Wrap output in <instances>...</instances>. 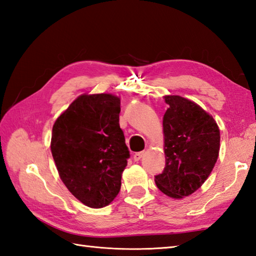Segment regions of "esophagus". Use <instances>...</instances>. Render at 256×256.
Segmentation results:
<instances>
[{
	"instance_id": "1",
	"label": "esophagus",
	"mask_w": 256,
	"mask_h": 256,
	"mask_svg": "<svg viewBox=\"0 0 256 256\" xmlns=\"http://www.w3.org/2000/svg\"><path fill=\"white\" fill-rule=\"evenodd\" d=\"M143 156H144V152H138V153L134 154V160L138 162Z\"/></svg>"
}]
</instances>
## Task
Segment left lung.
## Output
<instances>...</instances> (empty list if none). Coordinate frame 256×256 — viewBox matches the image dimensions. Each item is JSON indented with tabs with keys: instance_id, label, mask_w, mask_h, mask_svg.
I'll use <instances>...</instances> for the list:
<instances>
[{
	"instance_id": "1",
	"label": "left lung",
	"mask_w": 256,
	"mask_h": 256,
	"mask_svg": "<svg viewBox=\"0 0 256 256\" xmlns=\"http://www.w3.org/2000/svg\"><path fill=\"white\" fill-rule=\"evenodd\" d=\"M162 118L164 172L155 176L156 186L174 199L188 197L209 177L220 150V130L214 118L194 101L165 96Z\"/></svg>"
}]
</instances>
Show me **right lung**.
<instances>
[{
    "mask_svg": "<svg viewBox=\"0 0 256 256\" xmlns=\"http://www.w3.org/2000/svg\"><path fill=\"white\" fill-rule=\"evenodd\" d=\"M120 98L81 94L57 118L50 150L59 177L90 208L110 204L121 189L130 152L118 124Z\"/></svg>",
    "mask_w": 256,
    "mask_h": 256,
    "instance_id": "obj_1",
    "label": "right lung"
}]
</instances>
